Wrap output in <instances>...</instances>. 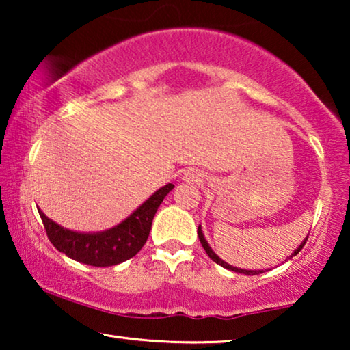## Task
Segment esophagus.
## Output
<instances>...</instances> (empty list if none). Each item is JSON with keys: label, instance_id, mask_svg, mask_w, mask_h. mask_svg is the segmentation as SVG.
Instances as JSON below:
<instances>
[{"label": "esophagus", "instance_id": "esophagus-1", "mask_svg": "<svg viewBox=\"0 0 350 350\" xmlns=\"http://www.w3.org/2000/svg\"><path fill=\"white\" fill-rule=\"evenodd\" d=\"M183 180L185 181H199L200 180V174H198V172H194L193 169L186 170L185 174H183Z\"/></svg>", "mask_w": 350, "mask_h": 350}]
</instances>
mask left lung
I'll use <instances>...</instances> for the list:
<instances>
[{
    "instance_id": "left-lung-1",
    "label": "left lung",
    "mask_w": 350,
    "mask_h": 350,
    "mask_svg": "<svg viewBox=\"0 0 350 350\" xmlns=\"http://www.w3.org/2000/svg\"><path fill=\"white\" fill-rule=\"evenodd\" d=\"M198 234H199V241H200V243H202V247H204V250L207 252V255L210 256V260L212 261H215L217 262V265H219V266H223V267H226V269H229V271H234V272H241V274H247V275H255V274H261L262 271H252V269H241V267H236V266H231V265H228L226 261H223L221 258H219L217 253H215L213 250H212V247L208 245V242L205 241V236H204V232H202V228H200V224H199V228H198ZM306 241H308V236H306V239L303 242H301V245L296 248V250L291 253L290 255V258H293V256H296L298 255V253L301 252V248L304 247V243H306Z\"/></svg>"
}]
</instances>
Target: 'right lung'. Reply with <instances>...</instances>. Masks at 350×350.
I'll use <instances>...</instances> for the list:
<instances>
[{
	"instance_id": "obj_1",
	"label": "right lung",
	"mask_w": 350,
	"mask_h": 350,
	"mask_svg": "<svg viewBox=\"0 0 350 350\" xmlns=\"http://www.w3.org/2000/svg\"><path fill=\"white\" fill-rule=\"evenodd\" d=\"M172 189V183L162 186L126 219L116 226L98 232L71 231L47 218L41 208H38V212L46 228L47 237L57 250L83 265L97 267L114 266L131 260L142 250L150 236L157 207Z\"/></svg>"
}]
</instances>
